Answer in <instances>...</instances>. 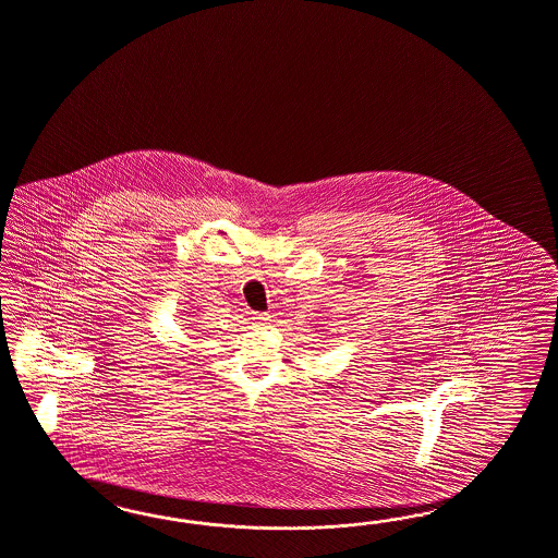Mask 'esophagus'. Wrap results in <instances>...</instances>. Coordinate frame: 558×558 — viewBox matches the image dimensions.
<instances>
[{"instance_id":"1","label":"esophagus","mask_w":558,"mask_h":558,"mask_svg":"<svg viewBox=\"0 0 558 558\" xmlns=\"http://www.w3.org/2000/svg\"><path fill=\"white\" fill-rule=\"evenodd\" d=\"M252 320L254 325H266L270 320V314L268 313H252Z\"/></svg>"}]
</instances>
